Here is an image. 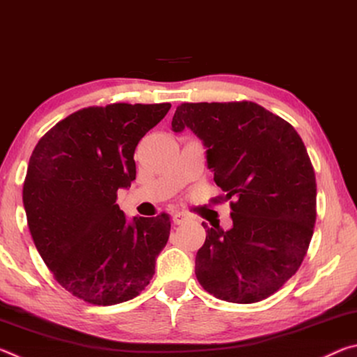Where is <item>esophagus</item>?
<instances>
[{
    "label": "esophagus",
    "mask_w": 357,
    "mask_h": 357,
    "mask_svg": "<svg viewBox=\"0 0 357 357\" xmlns=\"http://www.w3.org/2000/svg\"><path fill=\"white\" fill-rule=\"evenodd\" d=\"M172 220L174 225H181V223H184L187 220V215L184 213H181V211H174L172 214Z\"/></svg>",
    "instance_id": "1"
}]
</instances>
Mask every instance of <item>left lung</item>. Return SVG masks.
Here are the masks:
<instances>
[{
	"mask_svg": "<svg viewBox=\"0 0 357 357\" xmlns=\"http://www.w3.org/2000/svg\"><path fill=\"white\" fill-rule=\"evenodd\" d=\"M174 132H195L229 200L233 228H206L195 258L200 285L217 299L259 302L291 279L317 220V179L304 142L288 121L250 100L176 107Z\"/></svg>",
	"mask_w": 357,
	"mask_h": 357,
	"instance_id": "1",
	"label": "left lung"
}]
</instances>
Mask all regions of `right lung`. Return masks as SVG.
<instances>
[{
    "instance_id": "add662e5",
    "label": "right lung",
    "mask_w": 357,
    "mask_h": 357,
    "mask_svg": "<svg viewBox=\"0 0 357 357\" xmlns=\"http://www.w3.org/2000/svg\"><path fill=\"white\" fill-rule=\"evenodd\" d=\"M172 104L86 107L36 144L23 206L36 249L64 289L93 305L134 299L170 236L168 215L128 223L118 190L135 179L138 142Z\"/></svg>"
}]
</instances>
